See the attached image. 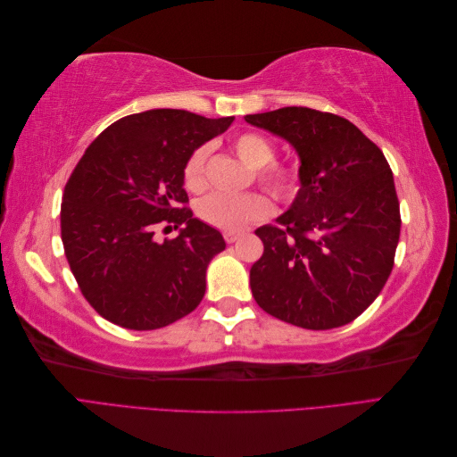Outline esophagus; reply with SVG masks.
<instances>
[{"mask_svg":"<svg viewBox=\"0 0 457 457\" xmlns=\"http://www.w3.org/2000/svg\"><path fill=\"white\" fill-rule=\"evenodd\" d=\"M223 237H225V240H227L228 244H232V242H237V240L240 238V232H230V230H228V232L223 234Z\"/></svg>","mask_w":457,"mask_h":457,"instance_id":"34e87169","label":"esophagus"}]
</instances>
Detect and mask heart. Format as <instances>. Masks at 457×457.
Segmentation results:
<instances>
[{"label":"heart","mask_w":457,"mask_h":457,"mask_svg":"<svg viewBox=\"0 0 457 457\" xmlns=\"http://www.w3.org/2000/svg\"><path fill=\"white\" fill-rule=\"evenodd\" d=\"M232 150L245 165L255 170L261 185H265L276 198H292L297 190L299 175L294 165L276 163L274 145L265 135L247 131L234 137ZM207 148L200 146L188 156L183 177L188 190H200L204 187V165ZM272 212L270 200L261 192L245 195H220L213 192L196 204V213L207 225L220 230H240L245 225L269 217Z\"/></svg>","instance_id":"b5f03b06"}]
</instances>
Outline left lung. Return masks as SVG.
I'll use <instances>...</instances> for the list:
<instances>
[{
    "label": "left lung",
    "instance_id": "left-lung-1",
    "mask_svg": "<svg viewBox=\"0 0 457 457\" xmlns=\"http://www.w3.org/2000/svg\"><path fill=\"white\" fill-rule=\"evenodd\" d=\"M299 156L295 200L255 230L265 252L250 286L257 305L307 329L353 322L393 270L400 207L383 152L354 123L305 106L250 114Z\"/></svg>",
    "mask_w": 457,
    "mask_h": 457
}]
</instances>
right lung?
I'll use <instances>...</instances> for the list:
<instances>
[{
    "label": "right lung",
    "mask_w": 457,
    "mask_h": 457,
    "mask_svg": "<svg viewBox=\"0 0 457 457\" xmlns=\"http://www.w3.org/2000/svg\"><path fill=\"white\" fill-rule=\"evenodd\" d=\"M228 118L152 108L120 118L89 145L64 187L61 237L89 305L128 329H158L195 311L223 234L185 204L188 156L225 133ZM160 222L184 225L158 243Z\"/></svg>",
    "instance_id": "right-lung-1"
}]
</instances>
